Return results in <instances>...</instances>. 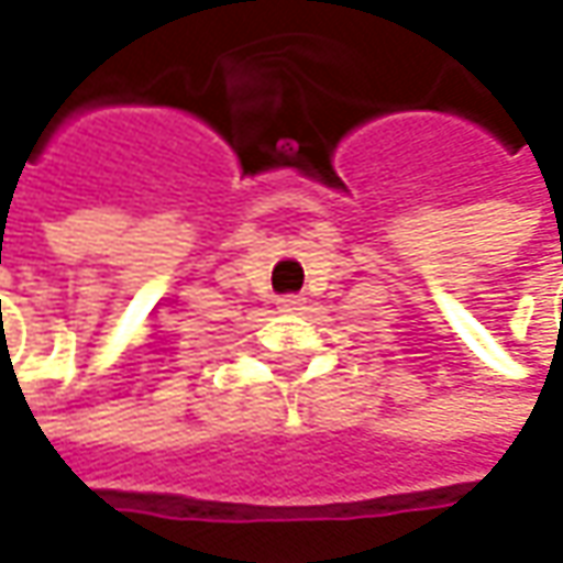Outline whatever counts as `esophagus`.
I'll use <instances>...</instances> for the list:
<instances>
[{"label": "esophagus", "mask_w": 563, "mask_h": 563, "mask_svg": "<svg viewBox=\"0 0 563 563\" xmlns=\"http://www.w3.org/2000/svg\"><path fill=\"white\" fill-rule=\"evenodd\" d=\"M303 307H307V297H297V294H288L278 300V312H300Z\"/></svg>", "instance_id": "1"}]
</instances>
